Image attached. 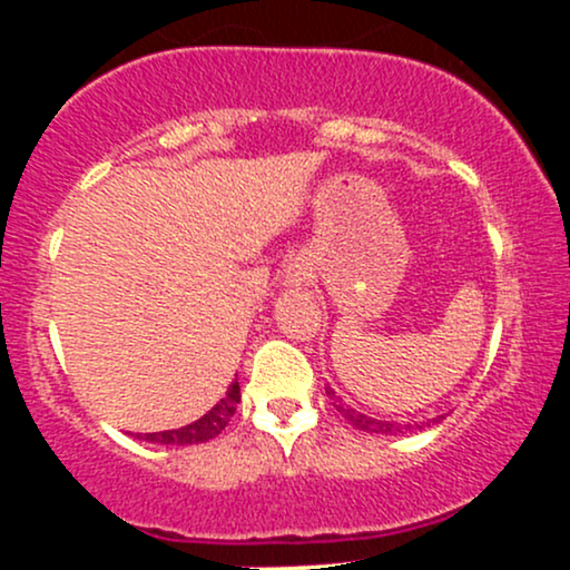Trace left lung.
<instances>
[{
    "instance_id": "left-lung-1",
    "label": "left lung",
    "mask_w": 570,
    "mask_h": 570,
    "mask_svg": "<svg viewBox=\"0 0 570 570\" xmlns=\"http://www.w3.org/2000/svg\"><path fill=\"white\" fill-rule=\"evenodd\" d=\"M326 394H330V399H335V407H337V412H343V417L345 421L351 423L353 429H358V431H367V434H407V431H423V429H429L431 423H440L444 415H436V417H431V421H426V423H394V421H377V417H372V415H364V412H358V410H353L351 404H345L343 399H340L335 391L332 389H326Z\"/></svg>"
}]
</instances>
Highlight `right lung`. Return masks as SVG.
<instances>
[{
	"instance_id": "add662e5",
	"label": "right lung",
	"mask_w": 570,
	"mask_h": 570,
	"mask_svg": "<svg viewBox=\"0 0 570 570\" xmlns=\"http://www.w3.org/2000/svg\"><path fill=\"white\" fill-rule=\"evenodd\" d=\"M240 402V385L235 381L230 389H227V396H222L206 415L198 417L189 426L174 429V431H158V434H139V440L147 442H158V444H176V448H185V444H198V442H208L214 436L222 434V429L230 423V417L235 415V407Z\"/></svg>"
}]
</instances>
